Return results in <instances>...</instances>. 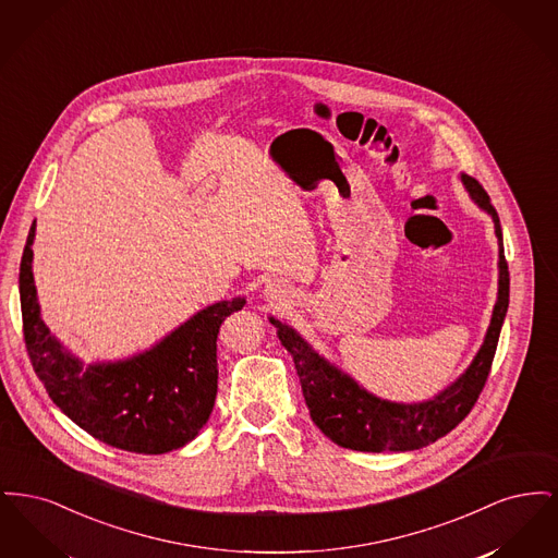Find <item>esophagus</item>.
I'll list each match as a JSON object with an SVG mask.
<instances>
[{"instance_id": "esophagus-1", "label": "esophagus", "mask_w": 558, "mask_h": 558, "mask_svg": "<svg viewBox=\"0 0 558 558\" xmlns=\"http://www.w3.org/2000/svg\"><path fill=\"white\" fill-rule=\"evenodd\" d=\"M264 294H266V299H269V301H278V299L284 296V289L278 282H269V284H266V289H264Z\"/></svg>"}]
</instances>
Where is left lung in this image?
<instances>
[{
	"label": "left lung",
	"mask_w": 558,
	"mask_h": 558,
	"mask_svg": "<svg viewBox=\"0 0 558 558\" xmlns=\"http://www.w3.org/2000/svg\"><path fill=\"white\" fill-rule=\"evenodd\" d=\"M471 201L494 221L498 239V296L473 362L439 393L423 401H391L362 387L349 372L324 357L292 326L269 316L280 343L291 353L314 425L337 446L355 451L421 450L448 435L475 405L487 380L508 312L510 278L500 217L487 192L466 173L458 175Z\"/></svg>",
	"instance_id": "1"
}]
</instances>
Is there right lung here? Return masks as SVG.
<instances>
[{
    "label": "right lung",
    "instance_id": "obj_1",
    "mask_svg": "<svg viewBox=\"0 0 558 558\" xmlns=\"http://www.w3.org/2000/svg\"><path fill=\"white\" fill-rule=\"evenodd\" d=\"M35 228L33 221L19 289L28 357L48 396L75 425L112 448L165 453L186 446L215 405L219 326L246 299L211 303L128 357L85 362L41 318L33 276Z\"/></svg>",
    "mask_w": 558,
    "mask_h": 558
}]
</instances>
